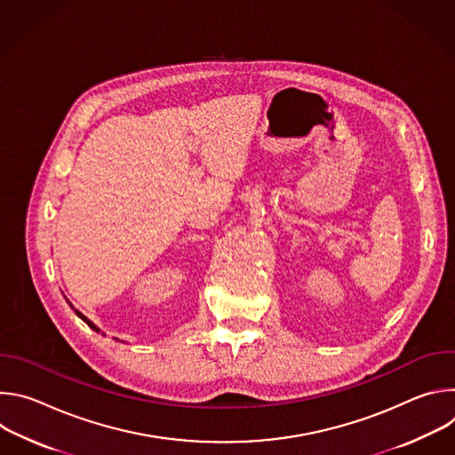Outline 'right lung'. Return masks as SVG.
I'll return each instance as SVG.
<instances>
[{
  "label": "right lung",
  "mask_w": 455,
  "mask_h": 455,
  "mask_svg": "<svg viewBox=\"0 0 455 455\" xmlns=\"http://www.w3.org/2000/svg\"><path fill=\"white\" fill-rule=\"evenodd\" d=\"M76 313H77V315H79V316H81V318H83V320H84V322H86V323H88V326H90V328H92V330H93V331H100V330H99V328H97V326H95V323H93V322H92V320H88V318H86V316H84V315H83V313H79V311H77V309H76ZM102 335H104V333H102Z\"/></svg>",
  "instance_id": "right-lung-1"
}]
</instances>
